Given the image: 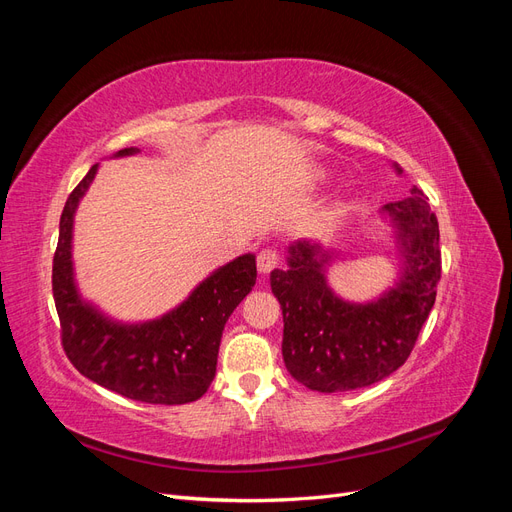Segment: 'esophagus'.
<instances>
[{"label": "esophagus", "instance_id": "1", "mask_svg": "<svg viewBox=\"0 0 512 512\" xmlns=\"http://www.w3.org/2000/svg\"><path fill=\"white\" fill-rule=\"evenodd\" d=\"M256 265L260 273H269L273 271L277 265H280V254L273 247H265V250H260L258 258H256Z\"/></svg>", "mask_w": 512, "mask_h": 512}]
</instances>
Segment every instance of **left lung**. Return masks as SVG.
Returning <instances> with one entry per match:
<instances>
[{
  "label": "left lung",
  "instance_id": "8db88e82",
  "mask_svg": "<svg viewBox=\"0 0 512 512\" xmlns=\"http://www.w3.org/2000/svg\"><path fill=\"white\" fill-rule=\"evenodd\" d=\"M384 211L401 232L408 267L401 284L376 303L337 299L324 282L327 256L307 241L290 247L288 271H271V290L284 314V363L307 389L352 391L391 376L408 361L436 303L440 228L427 196L414 185L410 198L384 205Z\"/></svg>",
  "mask_w": 512,
  "mask_h": 512
}]
</instances>
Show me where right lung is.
Masks as SVG:
<instances>
[{"instance_id":"right-lung-1","label":"right lung","mask_w":512,"mask_h":512,"mask_svg":"<svg viewBox=\"0 0 512 512\" xmlns=\"http://www.w3.org/2000/svg\"><path fill=\"white\" fill-rule=\"evenodd\" d=\"M136 153L121 149L117 156ZM91 166L66 200L53 256V299L61 348L70 363L108 391L145 404L177 406L203 397L215 376L224 324L256 284V258L239 256L200 284L175 312L147 324H115L81 301L72 280V220L96 177Z\"/></svg>"}]
</instances>
